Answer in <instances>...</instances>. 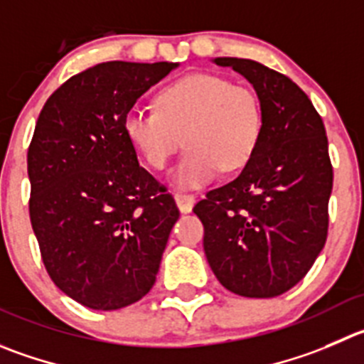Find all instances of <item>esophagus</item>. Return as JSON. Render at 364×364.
<instances>
[{
  "instance_id": "1",
  "label": "esophagus",
  "mask_w": 364,
  "mask_h": 364,
  "mask_svg": "<svg viewBox=\"0 0 364 364\" xmlns=\"http://www.w3.org/2000/svg\"><path fill=\"white\" fill-rule=\"evenodd\" d=\"M175 202H176V207H178L180 213H191L193 210V205H195V196L191 195H175Z\"/></svg>"
}]
</instances>
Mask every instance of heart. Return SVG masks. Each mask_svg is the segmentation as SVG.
<instances>
[{
    "instance_id": "b5f03b06",
    "label": "heart",
    "mask_w": 364,
    "mask_h": 364,
    "mask_svg": "<svg viewBox=\"0 0 364 364\" xmlns=\"http://www.w3.org/2000/svg\"><path fill=\"white\" fill-rule=\"evenodd\" d=\"M124 136L150 168L162 169L184 144L188 150L171 171L178 189L209 184L221 171L243 168L261 143L264 112L259 96L225 76L195 73L173 82L157 96L155 109H130Z\"/></svg>"
}]
</instances>
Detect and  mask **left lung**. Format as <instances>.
Instances as JSON below:
<instances>
[{
    "label": "left lung",
    "mask_w": 364,
    "mask_h": 364,
    "mask_svg": "<svg viewBox=\"0 0 364 364\" xmlns=\"http://www.w3.org/2000/svg\"><path fill=\"white\" fill-rule=\"evenodd\" d=\"M213 62L254 85L264 130L237 178L207 193L193 210L221 286L248 299H272L306 277L327 240L332 166L325 127L286 75L248 58Z\"/></svg>",
    "instance_id": "left-lung-1"
}]
</instances>
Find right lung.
<instances>
[{
	"mask_svg": "<svg viewBox=\"0 0 364 364\" xmlns=\"http://www.w3.org/2000/svg\"><path fill=\"white\" fill-rule=\"evenodd\" d=\"M176 62H103L44 103L28 148L30 220L60 291L114 311L155 284L178 220L171 195L139 166L123 119Z\"/></svg>",
	"mask_w": 364,
	"mask_h": 364,
	"instance_id": "add662e5",
	"label": "right lung"
}]
</instances>
